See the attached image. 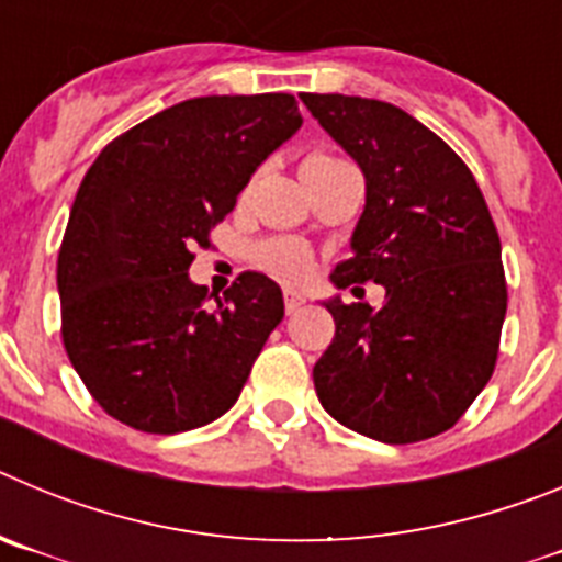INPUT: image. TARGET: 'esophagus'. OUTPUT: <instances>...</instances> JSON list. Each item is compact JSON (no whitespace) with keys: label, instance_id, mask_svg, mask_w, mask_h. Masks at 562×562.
Listing matches in <instances>:
<instances>
[{"label":"esophagus","instance_id":"1","mask_svg":"<svg viewBox=\"0 0 562 562\" xmlns=\"http://www.w3.org/2000/svg\"><path fill=\"white\" fill-rule=\"evenodd\" d=\"M306 304V297H304V292H297L295 286H284V306H286V312H297L301 310V306Z\"/></svg>","mask_w":562,"mask_h":562}]
</instances>
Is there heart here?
Segmentation results:
<instances>
[{"label": "heart", "mask_w": 562, "mask_h": 562, "mask_svg": "<svg viewBox=\"0 0 562 562\" xmlns=\"http://www.w3.org/2000/svg\"><path fill=\"white\" fill-rule=\"evenodd\" d=\"M337 162L342 160L335 157V154H312L310 160L304 162V171L315 166H337ZM261 261H265L272 272H278V276H297V272H304L306 267V252L304 247L295 245V241H272V245H267L265 250H261Z\"/></svg>", "instance_id": "b5f03b06"}]
</instances>
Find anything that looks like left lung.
Listing matches in <instances>:
<instances>
[{
    "mask_svg": "<svg viewBox=\"0 0 562 562\" xmlns=\"http://www.w3.org/2000/svg\"><path fill=\"white\" fill-rule=\"evenodd\" d=\"M366 177L351 258L331 284L385 304L324 301L335 337L312 380L331 419L385 445L445 434L484 391L506 315L501 238L481 188L439 134L385 101L301 95Z\"/></svg>",
    "mask_w": 562,
    "mask_h": 562,
    "instance_id": "obj_1",
    "label": "left lung"
}]
</instances>
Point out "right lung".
I'll return each instance as SVG.
<instances>
[{"label": "right lung", "mask_w": 562, "mask_h": 562, "mask_svg": "<svg viewBox=\"0 0 562 562\" xmlns=\"http://www.w3.org/2000/svg\"><path fill=\"white\" fill-rule=\"evenodd\" d=\"M286 92L191 98L109 143L58 252L61 337L95 402L143 434H182L236 405L284 317L281 286L241 272L225 297L188 276L193 247L301 128Z\"/></svg>", "instance_id": "obj_1"}]
</instances>
